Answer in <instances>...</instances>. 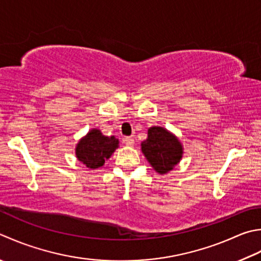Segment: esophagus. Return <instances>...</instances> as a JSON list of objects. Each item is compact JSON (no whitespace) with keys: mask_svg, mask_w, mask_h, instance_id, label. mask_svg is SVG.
Masks as SVG:
<instances>
[{"mask_svg":"<svg viewBox=\"0 0 261 261\" xmlns=\"http://www.w3.org/2000/svg\"><path fill=\"white\" fill-rule=\"evenodd\" d=\"M123 144H125L126 146H134L135 139L132 137H125V138H123Z\"/></svg>","mask_w":261,"mask_h":261,"instance_id":"obj_1","label":"esophagus"}]
</instances>
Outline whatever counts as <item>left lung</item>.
<instances>
[{
	"mask_svg": "<svg viewBox=\"0 0 261 261\" xmlns=\"http://www.w3.org/2000/svg\"><path fill=\"white\" fill-rule=\"evenodd\" d=\"M141 150L160 174L171 171L180 162L183 154L176 137L161 126H152L148 130V138L142 141Z\"/></svg>",
	"mask_w": 261,
	"mask_h": 261,
	"instance_id": "left-lung-1",
	"label": "left lung"
}]
</instances>
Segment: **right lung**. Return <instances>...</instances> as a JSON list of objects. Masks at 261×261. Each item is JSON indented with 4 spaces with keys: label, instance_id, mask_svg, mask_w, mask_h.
Returning a JSON list of instances; mask_svg holds the SVG:
<instances>
[{
    "label": "right lung",
    "instance_id": "1",
    "mask_svg": "<svg viewBox=\"0 0 261 261\" xmlns=\"http://www.w3.org/2000/svg\"><path fill=\"white\" fill-rule=\"evenodd\" d=\"M117 146L119 140L115 137H105L99 130L93 129L78 142L75 155L87 167L96 170L104 165L105 161L109 160Z\"/></svg>",
    "mask_w": 261,
    "mask_h": 261
}]
</instances>
